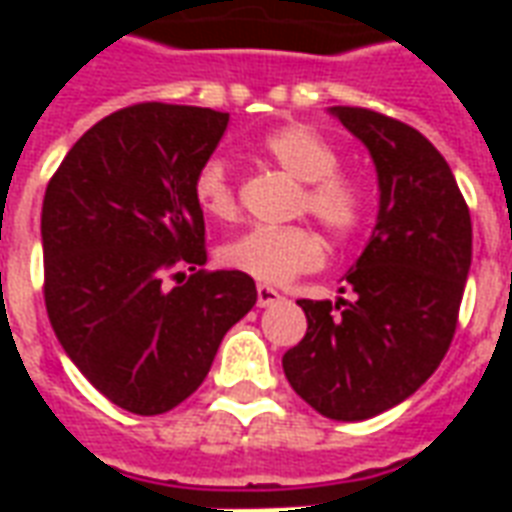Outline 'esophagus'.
Instances as JSON below:
<instances>
[{
  "instance_id": "obj_1",
  "label": "esophagus",
  "mask_w": 512,
  "mask_h": 512,
  "mask_svg": "<svg viewBox=\"0 0 512 512\" xmlns=\"http://www.w3.org/2000/svg\"><path fill=\"white\" fill-rule=\"evenodd\" d=\"M282 296L279 290L268 288V285H257V307H271V304H279Z\"/></svg>"
}]
</instances>
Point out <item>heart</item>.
Wrapping results in <instances>:
<instances>
[{"instance_id": "b5f03b06", "label": "heart", "mask_w": 512, "mask_h": 512, "mask_svg": "<svg viewBox=\"0 0 512 512\" xmlns=\"http://www.w3.org/2000/svg\"><path fill=\"white\" fill-rule=\"evenodd\" d=\"M260 153L304 186L299 208L310 211L334 235L354 233L365 216V194L354 180L337 175L340 156L318 131L307 126H282L260 139ZM194 202L211 219H233L238 211L227 161L211 156L194 172ZM224 266L249 277L282 285L296 274L323 263L321 235L310 227H252L219 249Z\"/></svg>"}]
</instances>
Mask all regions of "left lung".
<instances>
[{"mask_svg":"<svg viewBox=\"0 0 512 512\" xmlns=\"http://www.w3.org/2000/svg\"><path fill=\"white\" fill-rule=\"evenodd\" d=\"M329 112L376 164V227L343 277L351 299L299 301L307 334L282 367L318 414L359 422L403 403L441 365L472 266V219L450 164L417 128L359 106Z\"/></svg>","mask_w":512,"mask_h":512,"instance_id":"8db88e82","label":"left lung"}]
</instances>
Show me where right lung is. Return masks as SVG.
I'll use <instances>...</instances> for the list:
<instances>
[{
  "mask_svg": "<svg viewBox=\"0 0 512 512\" xmlns=\"http://www.w3.org/2000/svg\"><path fill=\"white\" fill-rule=\"evenodd\" d=\"M227 123V112L202 106H128L95 123L46 186L51 329L82 376L131 414L183 403L257 301L244 271L200 268L205 219L191 183Z\"/></svg>",
  "mask_w": 512,
  "mask_h": 512,
  "instance_id": "right-lung-1",
  "label": "right lung"
}]
</instances>
